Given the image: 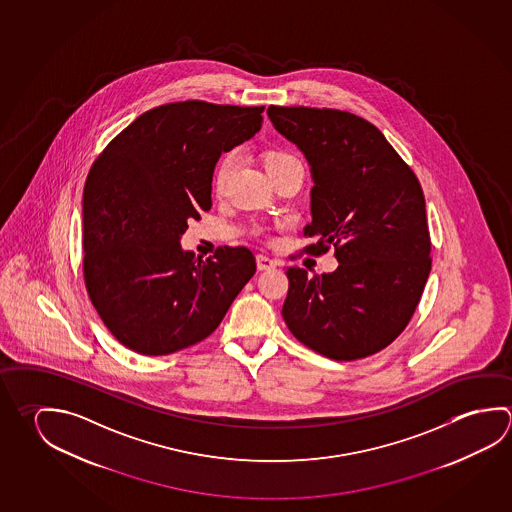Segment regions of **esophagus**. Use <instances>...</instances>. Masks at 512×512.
Instances as JSON below:
<instances>
[{
	"label": "esophagus",
	"mask_w": 512,
	"mask_h": 512,
	"mask_svg": "<svg viewBox=\"0 0 512 512\" xmlns=\"http://www.w3.org/2000/svg\"><path fill=\"white\" fill-rule=\"evenodd\" d=\"M277 266V262L273 259H269L268 255H262V253H259L257 255V268L262 271V269H273Z\"/></svg>",
	"instance_id": "obj_1"
}]
</instances>
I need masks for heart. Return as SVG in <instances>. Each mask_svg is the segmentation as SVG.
I'll return each mask as SVG.
<instances>
[{
    "label": "heart",
    "instance_id": "heart-1",
    "mask_svg": "<svg viewBox=\"0 0 512 512\" xmlns=\"http://www.w3.org/2000/svg\"><path fill=\"white\" fill-rule=\"evenodd\" d=\"M239 162H241V154L237 149H230L225 154H221V158L216 163V171H214V189H216V192H225L228 183H230L237 167H239ZM296 163L302 162L295 153H291L287 149H277V151H269L266 154V167H268L269 174L282 171V169L296 165Z\"/></svg>",
    "mask_w": 512,
    "mask_h": 512
}]
</instances>
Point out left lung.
Returning a JSON list of instances; mask_svg holds the SVG:
<instances>
[{
    "instance_id": "1",
    "label": "left lung",
    "mask_w": 512,
    "mask_h": 512,
    "mask_svg": "<svg viewBox=\"0 0 512 512\" xmlns=\"http://www.w3.org/2000/svg\"><path fill=\"white\" fill-rule=\"evenodd\" d=\"M280 135L313 172L309 255L340 266L307 277L287 268L282 316L305 347L336 361L367 358L406 329L431 269L426 201L415 172L383 133L349 111L269 106Z\"/></svg>"
}]
</instances>
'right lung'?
Segmentation results:
<instances>
[{
  "label": "right lung",
  "instance_id": "add662e5",
  "mask_svg": "<svg viewBox=\"0 0 512 512\" xmlns=\"http://www.w3.org/2000/svg\"><path fill=\"white\" fill-rule=\"evenodd\" d=\"M264 106L169 102L120 131L82 196V275L91 304L127 349L165 356L205 340L253 277L244 248L183 252L190 219L212 207L221 153L262 127Z\"/></svg>",
  "mask_w": 512,
  "mask_h": 512
}]
</instances>
